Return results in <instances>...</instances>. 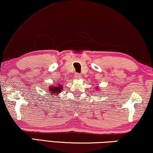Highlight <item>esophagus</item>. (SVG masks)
<instances>
[{"instance_id": "1", "label": "esophagus", "mask_w": 153, "mask_h": 153, "mask_svg": "<svg viewBox=\"0 0 153 153\" xmlns=\"http://www.w3.org/2000/svg\"><path fill=\"white\" fill-rule=\"evenodd\" d=\"M74 77H75V78H76V79H79L80 77H81V75H80L79 74H75Z\"/></svg>"}]
</instances>
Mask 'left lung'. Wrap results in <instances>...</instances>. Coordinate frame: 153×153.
I'll list each match as a JSON object with an SVG mask.
<instances>
[{"label": "left lung", "mask_w": 153, "mask_h": 153, "mask_svg": "<svg viewBox=\"0 0 153 153\" xmlns=\"http://www.w3.org/2000/svg\"><path fill=\"white\" fill-rule=\"evenodd\" d=\"M96 88H97V90H98V89H99V87H98H98H96ZM98 91H99V90H98Z\"/></svg>", "instance_id": "left-lung-1"}]
</instances>
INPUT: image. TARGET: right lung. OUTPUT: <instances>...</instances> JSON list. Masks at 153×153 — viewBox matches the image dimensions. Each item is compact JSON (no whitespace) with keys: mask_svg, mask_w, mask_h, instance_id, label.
Returning <instances> with one entry per match:
<instances>
[{"mask_svg":"<svg viewBox=\"0 0 153 153\" xmlns=\"http://www.w3.org/2000/svg\"><path fill=\"white\" fill-rule=\"evenodd\" d=\"M63 86H62L61 84H60V83L56 85V86H49L48 90V94L51 95L55 94V96L56 95L59 96L58 94L61 92V90H63Z\"/></svg>","mask_w":153,"mask_h":153,"instance_id":"obj_1","label":"right lung"}]
</instances>
